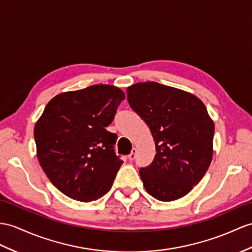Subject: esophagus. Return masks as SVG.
I'll return each instance as SVG.
<instances>
[{
    "instance_id": "esophagus-1",
    "label": "esophagus",
    "mask_w": 252,
    "mask_h": 252,
    "mask_svg": "<svg viewBox=\"0 0 252 252\" xmlns=\"http://www.w3.org/2000/svg\"><path fill=\"white\" fill-rule=\"evenodd\" d=\"M136 154H137V149H136V147H132L130 154L128 155V158H129V160H133V159L136 158Z\"/></svg>"
}]
</instances>
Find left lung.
Instances as JSON below:
<instances>
[{"instance_id": "obj_1", "label": "left lung", "mask_w": 252, "mask_h": 252, "mask_svg": "<svg viewBox=\"0 0 252 252\" xmlns=\"http://www.w3.org/2000/svg\"><path fill=\"white\" fill-rule=\"evenodd\" d=\"M127 100L155 141L154 160L139 171L146 191L163 202L186 195L213 158L215 127L204 103L187 92L153 81L127 88Z\"/></svg>"}]
</instances>
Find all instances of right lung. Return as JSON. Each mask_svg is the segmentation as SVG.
<instances>
[{"mask_svg": "<svg viewBox=\"0 0 252 252\" xmlns=\"http://www.w3.org/2000/svg\"><path fill=\"white\" fill-rule=\"evenodd\" d=\"M125 99L113 85L66 92L48 102L34 128L37 158L48 179L67 197L81 202L101 198L123 163L115 133L106 129Z\"/></svg>", "mask_w": 252, "mask_h": 252, "instance_id": "add662e5", "label": "right lung"}]
</instances>
